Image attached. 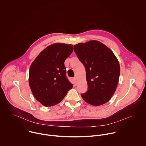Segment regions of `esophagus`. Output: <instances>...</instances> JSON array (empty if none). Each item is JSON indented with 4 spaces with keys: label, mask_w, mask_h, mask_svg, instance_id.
Instances as JSON below:
<instances>
[{
    "label": "esophagus",
    "mask_w": 146,
    "mask_h": 146,
    "mask_svg": "<svg viewBox=\"0 0 146 146\" xmlns=\"http://www.w3.org/2000/svg\"><path fill=\"white\" fill-rule=\"evenodd\" d=\"M73 80H74V85L76 86V80H77V79H76V78H74Z\"/></svg>",
    "instance_id": "obj_1"
}]
</instances>
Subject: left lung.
<instances>
[{
  "label": "left lung",
  "mask_w": 146,
  "mask_h": 146,
  "mask_svg": "<svg viewBox=\"0 0 146 146\" xmlns=\"http://www.w3.org/2000/svg\"><path fill=\"white\" fill-rule=\"evenodd\" d=\"M74 50L86 71L88 89L81 94L82 98L93 106L107 103L115 93L119 79L120 65L116 57L97 40L75 44Z\"/></svg>",
  "instance_id": "8db88e82"
}]
</instances>
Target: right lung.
Wrapping results in <instances>:
<instances>
[{
  "label": "right lung",
  "mask_w": 146,
  "mask_h": 146,
  "mask_svg": "<svg viewBox=\"0 0 146 146\" xmlns=\"http://www.w3.org/2000/svg\"><path fill=\"white\" fill-rule=\"evenodd\" d=\"M72 44L55 43L43 50L32 63L29 85L35 99L50 107L60 103L73 87L66 77L65 60L72 54Z\"/></svg>",
  "instance_id": "right-lung-1"
}]
</instances>
